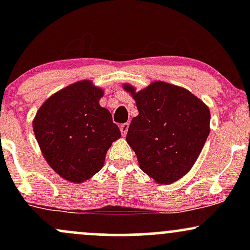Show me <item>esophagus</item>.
<instances>
[{
	"label": "esophagus",
	"instance_id": "34e87169",
	"mask_svg": "<svg viewBox=\"0 0 250 250\" xmlns=\"http://www.w3.org/2000/svg\"><path fill=\"white\" fill-rule=\"evenodd\" d=\"M128 128H129V123L128 122L121 125V127H120V129H121L122 136H125V134H127V131H128Z\"/></svg>",
	"mask_w": 250,
	"mask_h": 250
}]
</instances>
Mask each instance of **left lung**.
Here are the masks:
<instances>
[{
	"mask_svg": "<svg viewBox=\"0 0 250 250\" xmlns=\"http://www.w3.org/2000/svg\"><path fill=\"white\" fill-rule=\"evenodd\" d=\"M131 94L139 115L131 120L127 142L140 168L159 185H169L190 170L205 146L210 111L199 97L177 85L156 81Z\"/></svg>",
	"mask_w": 250,
	"mask_h": 250,
	"instance_id": "1",
	"label": "left lung"
}]
</instances>
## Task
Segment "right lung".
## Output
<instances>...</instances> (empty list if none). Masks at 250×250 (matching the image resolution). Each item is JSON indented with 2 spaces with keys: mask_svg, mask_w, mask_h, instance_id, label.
<instances>
[{
  "mask_svg": "<svg viewBox=\"0 0 250 250\" xmlns=\"http://www.w3.org/2000/svg\"><path fill=\"white\" fill-rule=\"evenodd\" d=\"M101 88L84 80L51 95L37 110L34 134L45 161L63 179L84 182L103 167L111 143L121 136Z\"/></svg>",
  "mask_w": 250,
  "mask_h": 250,
  "instance_id": "add662e5",
  "label": "right lung"
}]
</instances>
